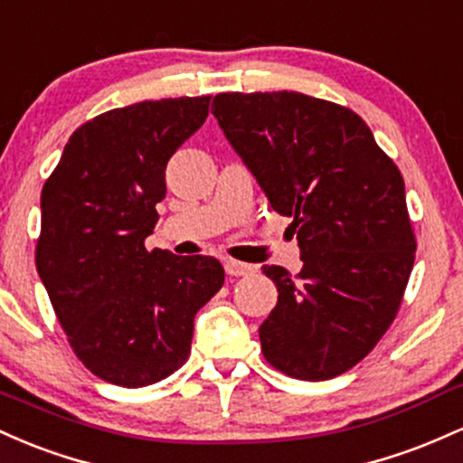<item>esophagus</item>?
<instances>
[{
    "instance_id": "esophagus-1",
    "label": "esophagus",
    "mask_w": 463,
    "mask_h": 463,
    "mask_svg": "<svg viewBox=\"0 0 463 463\" xmlns=\"http://www.w3.org/2000/svg\"><path fill=\"white\" fill-rule=\"evenodd\" d=\"M256 271V267L245 262H238V260H225V273L233 275V278H241V275H249Z\"/></svg>"
}]
</instances>
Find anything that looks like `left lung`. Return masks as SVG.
Returning a JSON list of instances; mask_svg holds the SVG:
<instances>
[{
  "label": "left lung",
  "instance_id": "8db88e82",
  "mask_svg": "<svg viewBox=\"0 0 463 463\" xmlns=\"http://www.w3.org/2000/svg\"><path fill=\"white\" fill-rule=\"evenodd\" d=\"M227 142L298 236L301 271L264 264L278 304L262 354L299 381H328L372 352L415 260L404 181L350 109L298 91L218 93Z\"/></svg>",
  "mask_w": 463,
  "mask_h": 463
}]
</instances>
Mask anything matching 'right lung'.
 <instances>
[{"mask_svg":"<svg viewBox=\"0 0 463 463\" xmlns=\"http://www.w3.org/2000/svg\"><path fill=\"white\" fill-rule=\"evenodd\" d=\"M210 98L113 109L76 128L41 192L36 271L90 372L144 387L179 370L194 317L221 290L210 256L146 251L165 164L203 127Z\"/></svg>","mask_w":463,"mask_h":463,"instance_id":"obj_1","label":"right lung"}]
</instances>
